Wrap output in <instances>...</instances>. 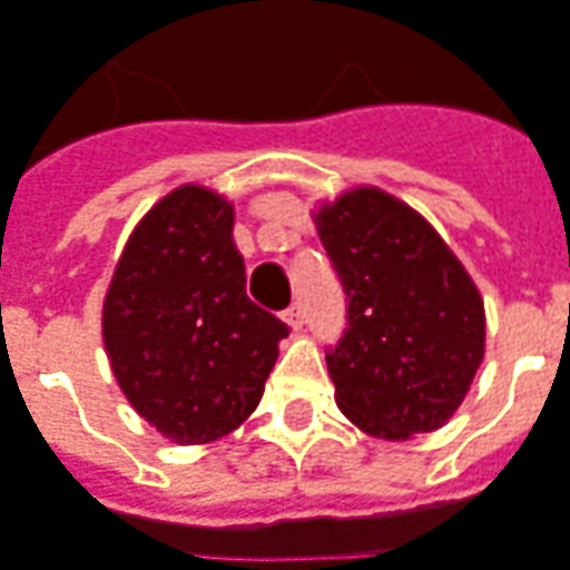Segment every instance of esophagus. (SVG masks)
Segmentation results:
<instances>
[{
    "label": "esophagus",
    "instance_id": "1",
    "mask_svg": "<svg viewBox=\"0 0 570 570\" xmlns=\"http://www.w3.org/2000/svg\"><path fill=\"white\" fill-rule=\"evenodd\" d=\"M284 321L289 330H298L302 326V321H305V314H302V305H289L284 312Z\"/></svg>",
    "mask_w": 570,
    "mask_h": 570
}]
</instances>
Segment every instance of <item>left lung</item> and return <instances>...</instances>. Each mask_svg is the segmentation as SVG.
Listing matches in <instances>:
<instances>
[{
	"instance_id": "8db88e82",
	"label": "left lung",
	"mask_w": 570,
	"mask_h": 570,
	"mask_svg": "<svg viewBox=\"0 0 570 570\" xmlns=\"http://www.w3.org/2000/svg\"><path fill=\"white\" fill-rule=\"evenodd\" d=\"M348 296V330L326 354L336 404L361 432H435L484 361V298L413 206L373 185L312 213Z\"/></svg>"
}]
</instances>
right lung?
I'll list each match as a JSON object with an SVG mask.
<instances>
[{"mask_svg": "<svg viewBox=\"0 0 570 570\" xmlns=\"http://www.w3.org/2000/svg\"><path fill=\"white\" fill-rule=\"evenodd\" d=\"M286 333L246 296L234 203L206 185H178L147 209L101 308L117 385L175 444H206L244 425Z\"/></svg>", "mask_w": 570, "mask_h": 570, "instance_id": "add662e5", "label": "right lung"}]
</instances>
